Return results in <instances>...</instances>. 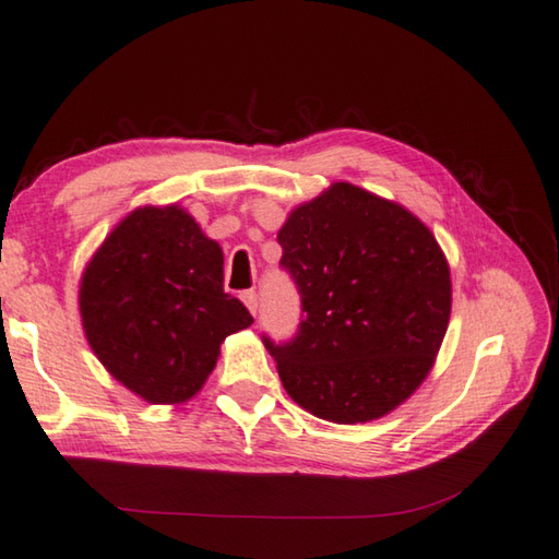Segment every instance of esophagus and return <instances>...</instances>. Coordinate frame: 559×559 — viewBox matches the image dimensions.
<instances>
[{"instance_id": "obj_1", "label": "esophagus", "mask_w": 559, "mask_h": 559, "mask_svg": "<svg viewBox=\"0 0 559 559\" xmlns=\"http://www.w3.org/2000/svg\"><path fill=\"white\" fill-rule=\"evenodd\" d=\"M241 300H245V306L249 308L251 314H257V310H259V296H257V290H245V293H241Z\"/></svg>"}]
</instances>
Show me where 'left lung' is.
<instances>
[{"instance_id": "8db88e82", "label": "left lung", "mask_w": 559, "mask_h": 559, "mask_svg": "<svg viewBox=\"0 0 559 559\" xmlns=\"http://www.w3.org/2000/svg\"><path fill=\"white\" fill-rule=\"evenodd\" d=\"M306 320L263 344L283 389L322 420L383 418L428 377L452 310L448 259L399 202L332 182L278 231Z\"/></svg>"}]
</instances>
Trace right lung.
<instances>
[{
  "mask_svg": "<svg viewBox=\"0 0 559 559\" xmlns=\"http://www.w3.org/2000/svg\"><path fill=\"white\" fill-rule=\"evenodd\" d=\"M87 344L148 403L195 395L219 344L253 318L225 293V257L180 205L136 207L109 231L80 278Z\"/></svg>",
  "mask_w": 559,
  "mask_h": 559,
  "instance_id": "add662e5",
  "label": "right lung"
}]
</instances>
